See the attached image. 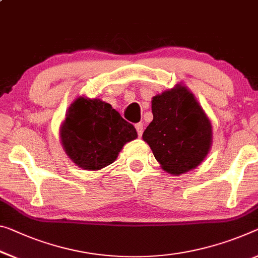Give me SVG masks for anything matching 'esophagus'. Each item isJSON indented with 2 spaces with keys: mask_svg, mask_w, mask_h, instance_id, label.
I'll use <instances>...</instances> for the list:
<instances>
[{
  "mask_svg": "<svg viewBox=\"0 0 258 258\" xmlns=\"http://www.w3.org/2000/svg\"><path fill=\"white\" fill-rule=\"evenodd\" d=\"M135 128H136V130H137L138 137H142V134H143V123H136V124H135Z\"/></svg>",
  "mask_w": 258,
  "mask_h": 258,
  "instance_id": "obj_1",
  "label": "esophagus"
}]
</instances>
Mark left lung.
I'll return each mask as SVG.
<instances>
[{"label":"left lung","mask_w":258,"mask_h":258,"mask_svg":"<svg viewBox=\"0 0 258 258\" xmlns=\"http://www.w3.org/2000/svg\"><path fill=\"white\" fill-rule=\"evenodd\" d=\"M153 120L143 133L161 168L173 175L196 168L212 144V125L194 94L177 84L152 98Z\"/></svg>","instance_id":"obj_1"}]
</instances>
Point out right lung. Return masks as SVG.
Listing matches in <instances>:
<instances>
[{"label":"right lung","mask_w":258,"mask_h":258,"mask_svg":"<svg viewBox=\"0 0 258 258\" xmlns=\"http://www.w3.org/2000/svg\"><path fill=\"white\" fill-rule=\"evenodd\" d=\"M60 138L75 164L98 170L115 161L125 143L136 140L137 132L109 104L79 97L67 112Z\"/></svg>","instance_id":"right-lung-1"}]
</instances>
